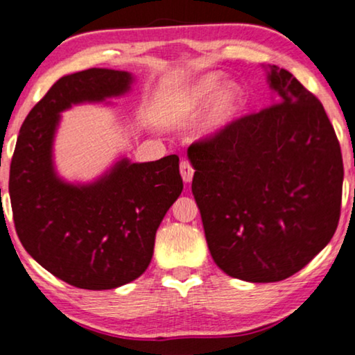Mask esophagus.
<instances>
[{
    "mask_svg": "<svg viewBox=\"0 0 355 355\" xmlns=\"http://www.w3.org/2000/svg\"><path fill=\"white\" fill-rule=\"evenodd\" d=\"M179 169H181V176L184 179V182H191L192 178H193V173H196V169H193L192 164L189 163L187 159H182Z\"/></svg>",
    "mask_w": 355,
    "mask_h": 355,
    "instance_id": "34e87169",
    "label": "esophagus"
}]
</instances>
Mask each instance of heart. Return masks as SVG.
Masks as SVG:
<instances>
[{"instance_id": "obj_1", "label": "heart", "mask_w": 355, "mask_h": 355, "mask_svg": "<svg viewBox=\"0 0 355 355\" xmlns=\"http://www.w3.org/2000/svg\"><path fill=\"white\" fill-rule=\"evenodd\" d=\"M220 84V74H207L197 79L189 89L176 98L173 106L174 113H182L197 108L210 100L205 125L207 129L215 130L226 125L244 106V92L236 82Z\"/></svg>"}]
</instances>
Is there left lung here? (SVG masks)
Masks as SVG:
<instances>
[{
  "mask_svg": "<svg viewBox=\"0 0 355 355\" xmlns=\"http://www.w3.org/2000/svg\"><path fill=\"white\" fill-rule=\"evenodd\" d=\"M268 84L273 105L187 150L213 260L249 283L302 270L331 241L341 213V147L323 105L278 66Z\"/></svg>",
  "mask_w": 355,
  "mask_h": 355,
  "instance_id": "obj_1",
  "label": "left lung"
}]
</instances>
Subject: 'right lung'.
I'll return each instance as SVG.
<instances>
[{
    "label": "right lung",
    "mask_w": 355,
    "mask_h": 355,
    "mask_svg": "<svg viewBox=\"0 0 355 355\" xmlns=\"http://www.w3.org/2000/svg\"><path fill=\"white\" fill-rule=\"evenodd\" d=\"M125 71L92 69L56 80L31 110L9 171V197L24 249L43 268L80 289H114L137 279L153 255L155 234L182 192L179 157L119 159L90 184H69L53 164L61 111L124 95Z\"/></svg>",
    "instance_id": "right-lung-1"
}]
</instances>
